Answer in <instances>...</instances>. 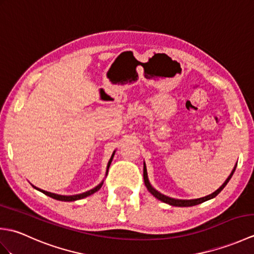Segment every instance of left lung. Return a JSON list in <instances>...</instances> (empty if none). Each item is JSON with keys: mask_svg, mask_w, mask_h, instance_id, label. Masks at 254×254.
<instances>
[{"mask_svg": "<svg viewBox=\"0 0 254 254\" xmlns=\"http://www.w3.org/2000/svg\"><path fill=\"white\" fill-rule=\"evenodd\" d=\"M236 167H237V164L236 166L234 167L233 171H231V174L229 175V177L226 179V181L223 183L222 187H220L219 189H217L216 191L213 192L212 194H209V195H206L204 197H199V198H194V199H178V198H172V197H169V196H166L164 195V194H161L160 192H158L157 190H155V189L150 186V183L148 181V177H147V170H146V166H145V163H144V171H143V176H144V182H145V186H146L147 190L153 194V195L158 198L159 201L164 202V203H167L169 205H172V206H179V207H188V206H194V205H197V204H201L205 201H208V199L213 198L217 195V194L223 190V189L226 187V185L229 182V180L231 179V177H233L234 172L236 170Z\"/></svg>", "mask_w": 254, "mask_h": 254, "instance_id": "8db88e82", "label": "left lung"}]
</instances>
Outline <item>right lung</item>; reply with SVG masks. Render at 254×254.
Segmentation results:
<instances>
[{
    "instance_id": "right-lung-1",
    "label": "right lung",
    "mask_w": 254,
    "mask_h": 254,
    "mask_svg": "<svg viewBox=\"0 0 254 254\" xmlns=\"http://www.w3.org/2000/svg\"><path fill=\"white\" fill-rule=\"evenodd\" d=\"M115 153H116V150H115V152L112 153V156H111V158H110V160H109V163H108L106 176H107V174H108V170H109V167H110V164H111V161H112V159H113V156H115ZM102 183H104V181H102L101 183H99V185L97 186V187H95L94 189H91V190H89V191H87V192H84V193H80V194H75V195H60V194H56V193H51V192H48V191H45V190H41V189L37 188V187H35V186H32V187H34V188L36 189V190L42 192L44 194H46V195L50 196V197H52V198L58 199V201L71 202V201H76V199L84 198V197H86V196H89V195H91V194H94L95 192L98 191L99 189L101 188Z\"/></svg>"
}]
</instances>
